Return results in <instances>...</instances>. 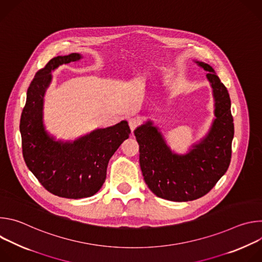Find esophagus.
I'll use <instances>...</instances> for the list:
<instances>
[{"instance_id":"1","label":"esophagus","mask_w":262,"mask_h":262,"mask_svg":"<svg viewBox=\"0 0 262 262\" xmlns=\"http://www.w3.org/2000/svg\"><path fill=\"white\" fill-rule=\"evenodd\" d=\"M128 124L132 130H135L140 125V119L138 117H130L128 119Z\"/></svg>"}]
</instances>
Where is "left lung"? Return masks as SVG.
<instances>
[{"mask_svg": "<svg viewBox=\"0 0 262 262\" xmlns=\"http://www.w3.org/2000/svg\"><path fill=\"white\" fill-rule=\"evenodd\" d=\"M196 63L208 71L206 77L215 101V119L208 135L189 154L178 156L170 150L150 121L135 130L140 166L148 188L158 197L176 202L206 195L226 173L231 161L234 124L229 93L210 65Z\"/></svg>", "mask_w": 262, "mask_h": 262, "instance_id": "8db88e82", "label": "left lung"}]
</instances>
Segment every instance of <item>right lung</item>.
I'll return each instance as SVG.
<instances>
[{
  "mask_svg": "<svg viewBox=\"0 0 262 262\" xmlns=\"http://www.w3.org/2000/svg\"><path fill=\"white\" fill-rule=\"evenodd\" d=\"M80 59V54L58 56L36 72L27 91L19 123L27 167L47 191L69 199L87 198L99 191L111 157L130 134L126 121L96 129L72 143L57 142L45 130L42 104L51 72L59 65Z\"/></svg>",
  "mask_w": 262,
  "mask_h": 262,
  "instance_id": "1",
  "label": "right lung"
}]
</instances>
